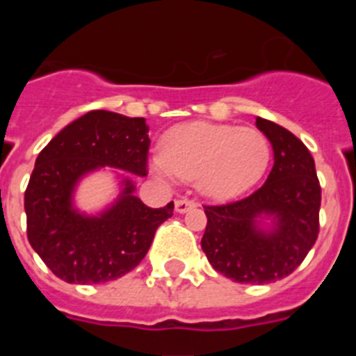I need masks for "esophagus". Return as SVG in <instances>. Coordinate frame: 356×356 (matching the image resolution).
<instances>
[{
	"label": "esophagus",
	"instance_id": "esophagus-1",
	"mask_svg": "<svg viewBox=\"0 0 356 356\" xmlns=\"http://www.w3.org/2000/svg\"><path fill=\"white\" fill-rule=\"evenodd\" d=\"M196 207H197L196 201L187 200V197H181V200L175 201V210L178 213H185V212H188V210L196 209Z\"/></svg>",
	"mask_w": 356,
	"mask_h": 356
}]
</instances>
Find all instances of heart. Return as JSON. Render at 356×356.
Returning <instances> with one entry per match:
<instances>
[{"mask_svg":"<svg viewBox=\"0 0 356 356\" xmlns=\"http://www.w3.org/2000/svg\"><path fill=\"white\" fill-rule=\"evenodd\" d=\"M163 155L151 159L162 178L196 180L201 193L229 200L246 193L271 162V144L259 128L194 121L165 134Z\"/></svg>","mask_w":356,"mask_h":356,"instance_id":"1","label":"heart"}]
</instances>
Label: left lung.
<instances>
[{
	"mask_svg": "<svg viewBox=\"0 0 356 356\" xmlns=\"http://www.w3.org/2000/svg\"><path fill=\"white\" fill-rule=\"evenodd\" d=\"M275 151L266 184L226 205H205L201 248L217 273L238 284L264 285L298 269L319 234L321 185L310 151L294 134L257 118ZM259 218H271L264 229Z\"/></svg>",
	"mask_w": 356,
	"mask_h": 356,
	"instance_id": "1",
	"label": "left lung"
}]
</instances>
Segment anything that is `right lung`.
<instances>
[{
	"label": "right lung",
	"mask_w": 356,
	"mask_h": 356,
	"mask_svg": "<svg viewBox=\"0 0 356 356\" xmlns=\"http://www.w3.org/2000/svg\"><path fill=\"white\" fill-rule=\"evenodd\" d=\"M149 127L144 118L92 110L72 121L39 153L24 193L31 248L67 284H105L130 273L149 250L175 203L149 209L122 180L121 196L99 216L74 209L72 193L85 175L105 165L147 175Z\"/></svg>",
	"instance_id": "add662e5"
}]
</instances>
